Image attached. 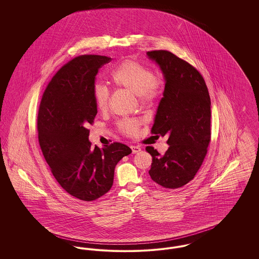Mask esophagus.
Listing matches in <instances>:
<instances>
[{
    "mask_svg": "<svg viewBox=\"0 0 259 259\" xmlns=\"http://www.w3.org/2000/svg\"><path fill=\"white\" fill-rule=\"evenodd\" d=\"M131 149H132V153H137V152H139L141 150V148L137 147V146H132Z\"/></svg>",
    "mask_w": 259,
    "mask_h": 259,
    "instance_id": "obj_1",
    "label": "esophagus"
}]
</instances>
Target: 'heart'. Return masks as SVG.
Wrapping results in <instances>:
<instances>
[{
    "instance_id": "1",
    "label": "heart",
    "mask_w": 259,
    "mask_h": 259,
    "mask_svg": "<svg viewBox=\"0 0 259 259\" xmlns=\"http://www.w3.org/2000/svg\"><path fill=\"white\" fill-rule=\"evenodd\" d=\"M111 79L116 87L125 88L139 95L142 100L151 102L158 96V79L156 74L138 62L127 60L117 66L111 73ZM93 98L101 111L109 109L111 90L104 83L97 82L93 87ZM141 125L138 118H124L118 121L117 127L123 134H136Z\"/></svg>"
}]
</instances>
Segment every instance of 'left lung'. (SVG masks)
<instances>
[{"instance_id":"left-lung-1","label":"left lung","mask_w":259,"mask_h":259,"mask_svg":"<svg viewBox=\"0 0 259 259\" xmlns=\"http://www.w3.org/2000/svg\"><path fill=\"white\" fill-rule=\"evenodd\" d=\"M165 78L151 133L167 137L168 150L160 155L153 147L150 178L169 189L192 181L206 157L210 142V99L208 87L192 65L167 50L147 52Z\"/></svg>"}]
</instances>
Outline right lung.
I'll return each mask as SVG.
<instances>
[{
  "instance_id": "1",
  "label": "right lung",
  "mask_w": 259,
  "mask_h": 259,
  "mask_svg": "<svg viewBox=\"0 0 259 259\" xmlns=\"http://www.w3.org/2000/svg\"><path fill=\"white\" fill-rule=\"evenodd\" d=\"M111 58L80 55L65 64L46 88L37 112L38 143L53 177L70 195L91 202L112 186L114 168L132 152L121 143L92 148L88 126L97 107L93 87Z\"/></svg>"
}]
</instances>
